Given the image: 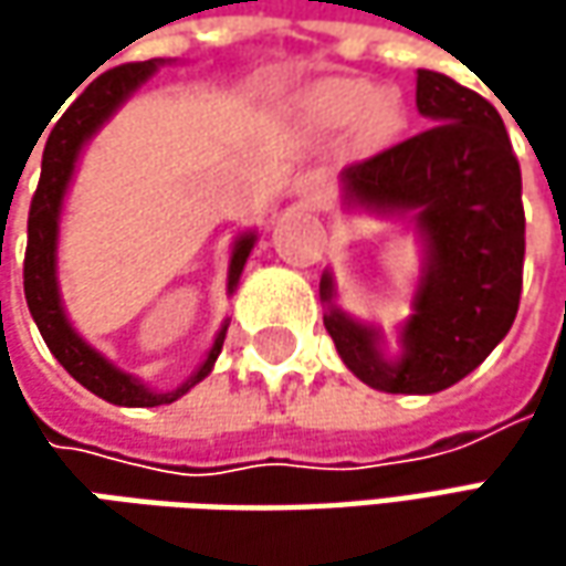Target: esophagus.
<instances>
[{
	"label": "esophagus",
	"instance_id": "1",
	"mask_svg": "<svg viewBox=\"0 0 566 566\" xmlns=\"http://www.w3.org/2000/svg\"><path fill=\"white\" fill-rule=\"evenodd\" d=\"M327 172L324 169H312V172H305L302 179H298V191L305 195V198H321L324 195V188H327Z\"/></svg>",
	"mask_w": 566,
	"mask_h": 566
}]
</instances>
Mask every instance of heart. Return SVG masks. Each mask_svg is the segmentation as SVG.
I'll use <instances>...</instances> for the list:
<instances>
[{
    "instance_id": "1",
    "label": "heart",
    "mask_w": 566,
    "mask_h": 566,
    "mask_svg": "<svg viewBox=\"0 0 566 566\" xmlns=\"http://www.w3.org/2000/svg\"><path fill=\"white\" fill-rule=\"evenodd\" d=\"M305 113L327 128H337V125H349V122L359 119L361 135L368 142H378L384 138L400 116V106L390 94H375L371 84L356 81V77H327V81H317L315 87L305 91L302 97Z\"/></svg>"
}]
</instances>
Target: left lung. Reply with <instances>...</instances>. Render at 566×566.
Returning a JSON list of instances; mask_svg holds the SVG:
<instances>
[{"label":"left lung","mask_w":566,"mask_h":566,"mask_svg":"<svg viewBox=\"0 0 566 566\" xmlns=\"http://www.w3.org/2000/svg\"><path fill=\"white\" fill-rule=\"evenodd\" d=\"M416 106L431 128L339 176L343 207L412 217L422 273L400 353L337 305L321 276L324 327L343 365L384 394H438L475 371L507 337L523 290V179L507 128L489 99L441 72L419 69Z\"/></svg>","instance_id":"1"}]
</instances>
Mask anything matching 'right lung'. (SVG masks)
<instances>
[{"label":"right lung","mask_w":566,"mask_h":566,"mask_svg":"<svg viewBox=\"0 0 566 566\" xmlns=\"http://www.w3.org/2000/svg\"><path fill=\"white\" fill-rule=\"evenodd\" d=\"M164 62L150 59V62H132V65H119L109 69L106 75L91 81L81 97L62 113V119L55 122V128L46 138L43 147V166H40V186L31 201V213H28V254H24V298L31 317L36 321V331L43 343L50 346L59 365L72 375V378L87 387L91 394H97L99 400L113 402V406H164V402L179 400L188 394L198 380H205L213 371V361L223 349L227 339V321L217 331L213 346L198 365V371L188 380H182L176 390H150L142 378L122 371L119 365L106 359L97 353L87 339L77 334L69 321V312L62 305V293H59V223H62V207H65V195L75 179L77 160L87 142L97 135L106 122L113 119L125 106V99H132L150 77L157 75ZM258 242V232H239L232 242V254H229V273H227V293H235L239 276L245 271L251 249Z\"/></svg>","instance_id":"1"}]
</instances>
